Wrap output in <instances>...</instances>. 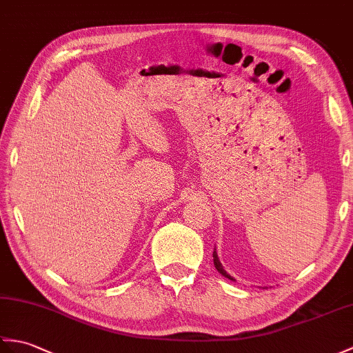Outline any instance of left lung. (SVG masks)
<instances>
[{"label": "left lung", "mask_w": 353, "mask_h": 353, "mask_svg": "<svg viewBox=\"0 0 353 353\" xmlns=\"http://www.w3.org/2000/svg\"><path fill=\"white\" fill-rule=\"evenodd\" d=\"M214 265H215V268H216V270L218 272L223 275V276H225V278H228V280H232V281H236L234 278L230 275V274H227L225 272V269H224V266L221 265V261H219V257H218V252H216V248L214 250Z\"/></svg>", "instance_id": "8db88e82"}]
</instances>
